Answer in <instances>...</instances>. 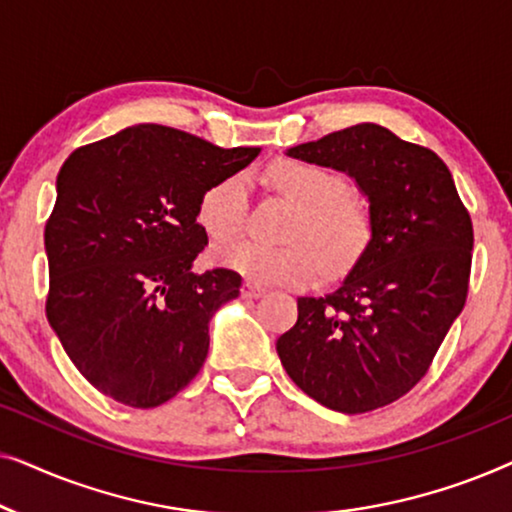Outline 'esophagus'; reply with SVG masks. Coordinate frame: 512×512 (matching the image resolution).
I'll list each match as a JSON object with an SVG mask.
<instances>
[{
  "mask_svg": "<svg viewBox=\"0 0 512 512\" xmlns=\"http://www.w3.org/2000/svg\"><path fill=\"white\" fill-rule=\"evenodd\" d=\"M265 293V289L263 286H258V284H254V282H247L242 286V298H247V300H251V298H261Z\"/></svg>",
  "mask_w": 512,
  "mask_h": 512,
  "instance_id": "34e87169",
  "label": "esophagus"
}]
</instances>
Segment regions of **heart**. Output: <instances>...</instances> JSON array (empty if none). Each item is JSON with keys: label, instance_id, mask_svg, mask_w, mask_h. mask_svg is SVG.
<instances>
[{"label": "heart", "instance_id": "heart-1", "mask_svg": "<svg viewBox=\"0 0 512 512\" xmlns=\"http://www.w3.org/2000/svg\"><path fill=\"white\" fill-rule=\"evenodd\" d=\"M268 181L298 205L286 240L270 244L233 240L214 249V261L258 284L298 286L314 277L319 257L328 268H345L359 258L370 237L368 212L347 195V181L326 167L298 158L275 160ZM249 184L244 174L216 181L202 193L198 221L212 240L240 233L247 223Z\"/></svg>", "mask_w": 512, "mask_h": 512}]
</instances>
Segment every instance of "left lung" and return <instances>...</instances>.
I'll use <instances>...</instances> for the list:
<instances>
[{
	"mask_svg": "<svg viewBox=\"0 0 512 512\" xmlns=\"http://www.w3.org/2000/svg\"><path fill=\"white\" fill-rule=\"evenodd\" d=\"M289 156L354 177L368 195L373 235L338 291L298 298V321L279 335L277 354L326 408H384L429 373L464 310L471 214L443 160L382 125H352Z\"/></svg>",
	"mask_w": 512,
	"mask_h": 512,
	"instance_id": "obj_1",
	"label": "left lung"
}]
</instances>
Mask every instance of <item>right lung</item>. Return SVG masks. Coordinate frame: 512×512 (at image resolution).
Here are the masks:
<instances>
[{"label": "right lung", "instance_id": "1", "mask_svg": "<svg viewBox=\"0 0 512 512\" xmlns=\"http://www.w3.org/2000/svg\"><path fill=\"white\" fill-rule=\"evenodd\" d=\"M258 151L146 123L81 146L60 167L44 233L46 317L100 394L156 408L200 373L209 319L240 296L242 277L191 272L207 247L198 202Z\"/></svg>", "mask_w": 512, "mask_h": 512}]
</instances>
